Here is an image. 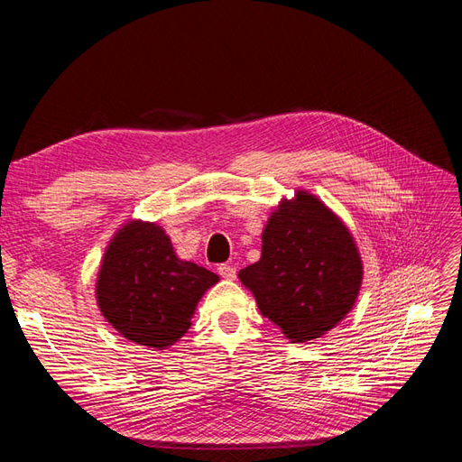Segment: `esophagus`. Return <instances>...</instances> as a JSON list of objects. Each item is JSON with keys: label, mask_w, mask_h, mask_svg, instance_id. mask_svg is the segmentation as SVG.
Returning a JSON list of instances; mask_svg holds the SVG:
<instances>
[{"label": "esophagus", "mask_w": 462, "mask_h": 462, "mask_svg": "<svg viewBox=\"0 0 462 462\" xmlns=\"http://www.w3.org/2000/svg\"><path fill=\"white\" fill-rule=\"evenodd\" d=\"M217 272H219V275L223 279H229V282L236 279V268H235V265H231V263H221L219 268H217Z\"/></svg>", "instance_id": "obj_1"}]
</instances>
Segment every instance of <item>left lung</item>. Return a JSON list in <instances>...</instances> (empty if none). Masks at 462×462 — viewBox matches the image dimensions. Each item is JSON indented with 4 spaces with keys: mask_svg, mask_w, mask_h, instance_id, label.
I'll list each match as a JSON object with an SVG mask.
<instances>
[{
    "mask_svg": "<svg viewBox=\"0 0 462 462\" xmlns=\"http://www.w3.org/2000/svg\"><path fill=\"white\" fill-rule=\"evenodd\" d=\"M365 277L345 221L316 194L282 199L262 231V256L239 272L262 316L292 343H309L353 310Z\"/></svg>",
    "mask_w": 462,
    "mask_h": 462,
    "instance_id": "obj_1",
    "label": "left lung"
}]
</instances>
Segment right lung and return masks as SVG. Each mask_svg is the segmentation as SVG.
Segmentation results:
<instances>
[{
  "label": "right lung",
  "mask_w": 462,
  "mask_h": 462,
  "mask_svg": "<svg viewBox=\"0 0 462 462\" xmlns=\"http://www.w3.org/2000/svg\"><path fill=\"white\" fill-rule=\"evenodd\" d=\"M219 275L180 260L156 221L129 219L111 236L96 277V304L136 345L163 351L189 331L204 292Z\"/></svg>",
  "instance_id": "obj_1"
}]
</instances>
